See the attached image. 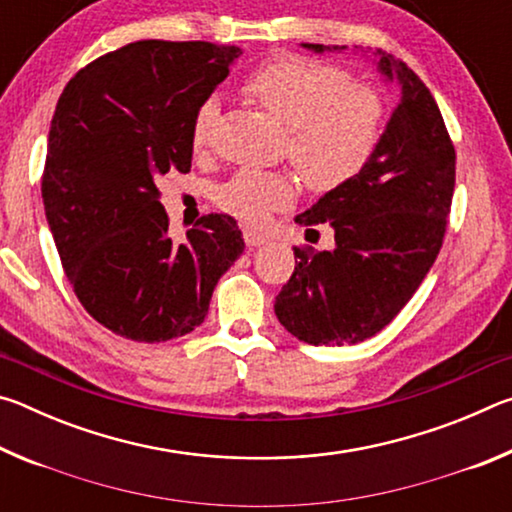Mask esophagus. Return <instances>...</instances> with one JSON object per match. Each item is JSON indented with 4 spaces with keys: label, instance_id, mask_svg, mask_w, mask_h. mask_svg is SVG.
Returning a JSON list of instances; mask_svg holds the SVG:
<instances>
[{
    "label": "esophagus",
    "instance_id": "1",
    "mask_svg": "<svg viewBox=\"0 0 512 512\" xmlns=\"http://www.w3.org/2000/svg\"><path fill=\"white\" fill-rule=\"evenodd\" d=\"M244 241H246V246L255 248V246L266 244V235H264V232H257V230L246 228V230H244Z\"/></svg>",
    "mask_w": 512,
    "mask_h": 512
}]
</instances>
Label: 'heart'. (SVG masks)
I'll use <instances>...</instances> for the list:
<instances>
[{
	"label": "heart",
	"mask_w": 512,
	"mask_h": 512,
	"mask_svg": "<svg viewBox=\"0 0 512 512\" xmlns=\"http://www.w3.org/2000/svg\"><path fill=\"white\" fill-rule=\"evenodd\" d=\"M244 92L287 128V155L311 189L329 192L348 183L377 149L384 103L375 90L354 85L341 67L282 54L259 65L244 81ZM216 115V99H205L194 112V151L210 142ZM291 198L289 178L257 169L237 171L214 192L221 210L246 223L264 219Z\"/></svg>",
	"instance_id": "heart-1"
}]
</instances>
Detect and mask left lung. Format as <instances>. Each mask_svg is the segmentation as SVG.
Instances as JSON below:
<instances>
[{
	"label": "left lung",
	"instance_id": "left-lung-1",
	"mask_svg": "<svg viewBox=\"0 0 512 512\" xmlns=\"http://www.w3.org/2000/svg\"><path fill=\"white\" fill-rule=\"evenodd\" d=\"M372 56L400 101L366 167L296 216L307 232L327 223L334 248H296L275 298L277 320L309 345H354L391 323L436 262L452 207L456 153L436 99L402 60Z\"/></svg>",
	"mask_w": 512,
	"mask_h": 512
}]
</instances>
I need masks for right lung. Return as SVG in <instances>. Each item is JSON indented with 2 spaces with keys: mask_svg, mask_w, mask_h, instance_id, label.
Instances as JSON below:
<instances>
[{
  "mask_svg": "<svg viewBox=\"0 0 512 512\" xmlns=\"http://www.w3.org/2000/svg\"><path fill=\"white\" fill-rule=\"evenodd\" d=\"M239 56L212 42L140 40L83 67L60 94L42 173L47 223L76 298L124 339L192 332L244 253L228 214L173 241L155 185L192 169L194 112Z\"/></svg>",
  "mask_w": 512,
  "mask_h": 512,
  "instance_id": "1",
  "label": "right lung"
}]
</instances>
